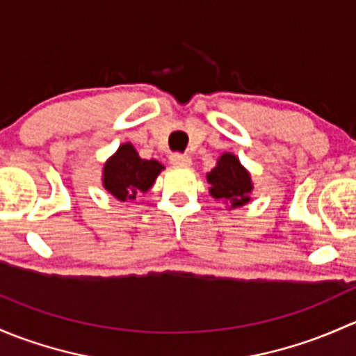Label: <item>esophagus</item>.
Masks as SVG:
<instances>
[{"instance_id":"34e87169","label":"esophagus","mask_w":356,"mask_h":356,"mask_svg":"<svg viewBox=\"0 0 356 356\" xmlns=\"http://www.w3.org/2000/svg\"><path fill=\"white\" fill-rule=\"evenodd\" d=\"M171 164H175V166H190L192 164V159H190V156H186V154H171L170 157Z\"/></svg>"}]
</instances>
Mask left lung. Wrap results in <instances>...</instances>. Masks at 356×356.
<instances>
[{
    "label": "left lung",
    "instance_id": "obj_1",
    "mask_svg": "<svg viewBox=\"0 0 356 356\" xmlns=\"http://www.w3.org/2000/svg\"><path fill=\"white\" fill-rule=\"evenodd\" d=\"M207 181L211 185L209 193L214 199L226 200L232 209L250 202V192L254 188L250 173L232 152H225L219 157L214 170L207 173Z\"/></svg>",
    "mask_w": 356,
    "mask_h": 356
}]
</instances>
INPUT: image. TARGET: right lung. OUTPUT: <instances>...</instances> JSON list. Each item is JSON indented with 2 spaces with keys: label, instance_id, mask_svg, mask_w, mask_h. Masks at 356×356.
I'll return each mask as SVG.
<instances>
[{
  "label": "right lung",
  "instance_id": "1",
  "mask_svg": "<svg viewBox=\"0 0 356 356\" xmlns=\"http://www.w3.org/2000/svg\"><path fill=\"white\" fill-rule=\"evenodd\" d=\"M164 170L156 159H142L134 145H120V149L106 161L102 170V185L122 202L134 200L138 193H145Z\"/></svg>",
  "mask_w": 356,
  "mask_h": 356
}]
</instances>
